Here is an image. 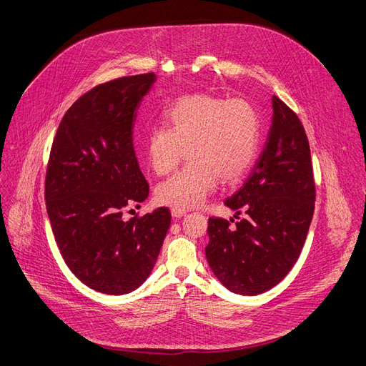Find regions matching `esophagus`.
Returning <instances> with one entry per match:
<instances>
[{
    "instance_id": "esophagus-1",
    "label": "esophagus",
    "mask_w": 366,
    "mask_h": 366,
    "mask_svg": "<svg viewBox=\"0 0 366 366\" xmlns=\"http://www.w3.org/2000/svg\"><path fill=\"white\" fill-rule=\"evenodd\" d=\"M171 213H172V217H177V219H178V217H182V216H185V214H187V212H185V210L175 209V207L171 210Z\"/></svg>"
}]
</instances>
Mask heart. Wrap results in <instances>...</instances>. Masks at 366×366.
<instances>
[{
    "label": "heart",
    "mask_w": 366,
    "mask_h": 366,
    "mask_svg": "<svg viewBox=\"0 0 366 366\" xmlns=\"http://www.w3.org/2000/svg\"><path fill=\"white\" fill-rule=\"evenodd\" d=\"M163 127L146 137V159L156 175L171 174L185 156L188 164L156 188L157 202L181 210L197 207L217 181L235 184L251 169L261 143V121L245 99L210 93L179 97L162 112Z\"/></svg>",
    "instance_id": "b5f03b06"
}]
</instances>
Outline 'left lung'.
I'll return each mask as SVG.
<instances>
[{"label":"left lung","instance_id":"1","mask_svg":"<svg viewBox=\"0 0 366 366\" xmlns=\"http://www.w3.org/2000/svg\"><path fill=\"white\" fill-rule=\"evenodd\" d=\"M267 140L244 185L224 200L245 219H209L206 258L230 292L259 295L280 283L297 261L314 214L310 143L296 114L277 96ZM234 222V219H232Z\"/></svg>","mask_w":366,"mask_h":366}]
</instances>
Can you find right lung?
Here are the masks:
<instances>
[{
  "label": "right lung",
  "instance_id": "right-lung-1",
  "mask_svg": "<svg viewBox=\"0 0 366 366\" xmlns=\"http://www.w3.org/2000/svg\"><path fill=\"white\" fill-rule=\"evenodd\" d=\"M154 81L147 73L96 86L65 112L51 149L45 200L56 245L81 283L107 295L147 280L171 226L166 207L122 217L149 197L132 128Z\"/></svg>",
  "mask_w": 366,
  "mask_h": 366
}]
</instances>
